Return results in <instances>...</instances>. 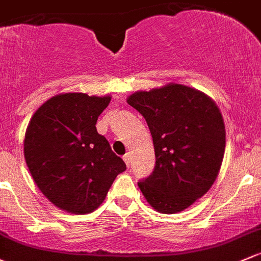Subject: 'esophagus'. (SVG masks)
Masks as SVG:
<instances>
[{"label": "esophagus", "instance_id": "esophagus-1", "mask_svg": "<svg viewBox=\"0 0 261 261\" xmlns=\"http://www.w3.org/2000/svg\"><path fill=\"white\" fill-rule=\"evenodd\" d=\"M122 159H123V161H125V163H126V165L130 166V153H125Z\"/></svg>", "mask_w": 261, "mask_h": 261}]
</instances>
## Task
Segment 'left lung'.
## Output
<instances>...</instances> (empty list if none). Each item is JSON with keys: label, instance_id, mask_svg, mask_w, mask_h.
Masks as SVG:
<instances>
[{"label": "left lung", "instance_id": "left-lung-1", "mask_svg": "<svg viewBox=\"0 0 261 261\" xmlns=\"http://www.w3.org/2000/svg\"><path fill=\"white\" fill-rule=\"evenodd\" d=\"M127 103L146 120L156 163L138 182L159 213L185 210L206 194L218 177L225 152V125L213 100L199 90L169 84L138 91Z\"/></svg>", "mask_w": 261, "mask_h": 261}]
</instances>
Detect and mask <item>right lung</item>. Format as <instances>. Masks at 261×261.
<instances>
[{
	"instance_id": "1",
	"label": "right lung",
	"mask_w": 261,
	"mask_h": 261,
	"mask_svg": "<svg viewBox=\"0 0 261 261\" xmlns=\"http://www.w3.org/2000/svg\"><path fill=\"white\" fill-rule=\"evenodd\" d=\"M110 96L60 94L46 101L27 126L23 153L41 193L59 209H97L126 165L96 130Z\"/></svg>"
}]
</instances>
